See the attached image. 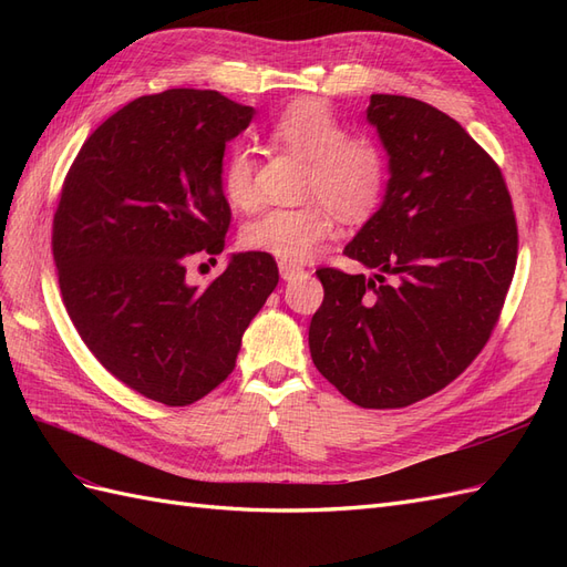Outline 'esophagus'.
I'll return each instance as SVG.
<instances>
[{"label":"esophagus","mask_w":567,"mask_h":567,"mask_svg":"<svg viewBox=\"0 0 567 567\" xmlns=\"http://www.w3.org/2000/svg\"><path fill=\"white\" fill-rule=\"evenodd\" d=\"M279 271H281V279L284 281H290V279L300 277L305 269L300 265H296V262H279Z\"/></svg>","instance_id":"esophagus-1"}]
</instances>
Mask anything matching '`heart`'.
I'll return each mask as SVG.
<instances>
[{"label": "heart", "instance_id": "b5f03b06", "mask_svg": "<svg viewBox=\"0 0 567 567\" xmlns=\"http://www.w3.org/2000/svg\"><path fill=\"white\" fill-rule=\"evenodd\" d=\"M271 140L307 163L302 194L319 198L300 208H269L248 221L244 244L252 250L302 262L336 231L333 210L350 221L367 219L379 208L388 184V158L367 134H348L338 115L315 99L288 106L271 127ZM255 158L236 146L221 167V192L234 208L257 203Z\"/></svg>", "mask_w": 567, "mask_h": 567}]
</instances>
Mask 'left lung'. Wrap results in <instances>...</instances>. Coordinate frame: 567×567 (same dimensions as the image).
Here are the masks:
<instances>
[{
    "label": "left lung",
    "mask_w": 567,
    "mask_h": 567,
    "mask_svg": "<svg viewBox=\"0 0 567 567\" xmlns=\"http://www.w3.org/2000/svg\"><path fill=\"white\" fill-rule=\"evenodd\" d=\"M367 120L390 179L346 255L371 274L317 269L310 352L350 402L400 409L450 385L485 348L516 271L518 227L499 165L454 117L373 94Z\"/></svg>",
    "instance_id": "8db88e82"
}]
</instances>
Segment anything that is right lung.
Returning <instances> with one entry per match:
<instances>
[{
	"mask_svg": "<svg viewBox=\"0 0 567 567\" xmlns=\"http://www.w3.org/2000/svg\"><path fill=\"white\" fill-rule=\"evenodd\" d=\"M252 115L213 90L140 96L92 132L61 188L51 248L68 317L117 381L167 406L227 379L279 284L260 250L234 252L210 286L186 281L196 255L225 250L221 158Z\"/></svg>",
	"mask_w": 567,
	"mask_h": 567,
	"instance_id": "add662e5",
	"label": "right lung"
}]
</instances>
